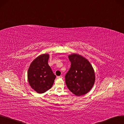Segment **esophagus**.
I'll return each mask as SVG.
<instances>
[{
	"label": "esophagus",
	"mask_w": 124,
	"mask_h": 124,
	"mask_svg": "<svg viewBox=\"0 0 124 124\" xmlns=\"http://www.w3.org/2000/svg\"><path fill=\"white\" fill-rule=\"evenodd\" d=\"M63 77H62V76H57V78H58V79H61V78H62Z\"/></svg>",
	"instance_id": "1"
}]
</instances>
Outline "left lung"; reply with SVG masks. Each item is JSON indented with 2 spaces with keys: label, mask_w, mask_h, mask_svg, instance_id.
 I'll return each instance as SVG.
<instances>
[{
  "label": "left lung",
  "mask_w": 124,
  "mask_h": 124,
  "mask_svg": "<svg viewBox=\"0 0 124 124\" xmlns=\"http://www.w3.org/2000/svg\"><path fill=\"white\" fill-rule=\"evenodd\" d=\"M71 67L65 76L66 85L72 93L80 96L90 92L95 81L93 69L87 59L77 54L68 56Z\"/></svg>",
  "instance_id": "8db88e82"
}]
</instances>
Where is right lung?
<instances>
[{
	"instance_id": "right-lung-1",
	"label": "right lung",
	"mask_w": 124,
	"mask_h": 124,
	"mask_svg": "<svg viewBox=\"0 0 124 124\" xmlns=\"http://www.w3.org/2000/svg\"><path fill=\"white\" fill-rule=\"evenodd\" d=\"M49 57L48 54L39 56L32 61L28 69L29 84L38 93H44L49 90L56 77L48 65Z\"/></svg>"
}]
</instances>
